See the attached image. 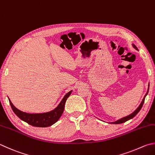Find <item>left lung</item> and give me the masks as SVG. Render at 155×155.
Here are the masks:
<instances>
[{
    "label": "left lung",
    "mask_w": 155,
    "mask_h": 155,
    "mask_svg": "<svg viewBox=\"0 0 155 155\" xmlns=\"http://www.w3.org/2000/svg\"><path fill=\"white\" fill-rule=\"evenodd\" d=\"M132 46H133V47H134V48L136 49V50H138V48H137L135 45H132ZM148 89H149V85H148ZM148 90H147V94H145L144 98H143L142 103H140V104L139 105V107H138V108H137L136 110H134V111L132 114H130V115L125 117H123V118H121V119H119V120L116 121H115V122H111V123H110V124H122V123H124V122L127 121H128V120H130V119H132L133 117H135V116L137 115V114H138V112L140 111V109H142V106H143V104H144V100H145L146 96L147 95L148 92Z\"/></svg>",
    "instance_id": "8db88e82"
}]
</instances>
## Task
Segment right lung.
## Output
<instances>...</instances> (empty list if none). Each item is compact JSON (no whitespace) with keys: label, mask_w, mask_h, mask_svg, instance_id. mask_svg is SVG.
<instances>
[{"label":"right lung","mask_w":155,"mask_h":155,"mask_svg":"<svg viewBox=\"0 0 155 155\" xmlns=\"http://www.w3.org/2000/svg\"><path fill=\"white\" fill-rule=\"evenodd\" d=\"M72 91L69 92L68 94H66L62 99L59 104L58 105L57 108H55L54 110H51L48 113H27L25 112L21 111V110L17 109V108L9 101V103L11 107L12 108L13 112L15 114L23 120V121L26 122L28 124H30L32 126L34 127H46L51 126L59 120V119L62 115L64 110V107H65V102L67 99L71 94Z\"/></svg>","instance_id":"obj_1"}]
</instances>
